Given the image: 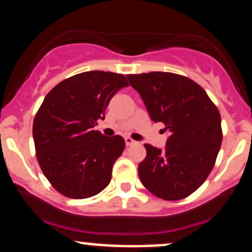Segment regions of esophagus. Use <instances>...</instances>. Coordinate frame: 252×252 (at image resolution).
I'll use <instances>...</instances> for the list:
<instances>
[{
    "instance_id": "1",
    "label": "esophagus",
    "mask_w": 252,
    "mask_h": 252,
    "mask_svg": "<svg viewBox=\"0 0 252 252\" xmlns=\"http://www.w3.org/2000/svg\"><path fill=\"white\" fill-rule=\"evenodd\" d=\"M135 143H136V141L132 140V138L126 137V146H131V144H135Z\"/></svg>"
}]
</instances>
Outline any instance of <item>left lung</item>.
I'll list each match as a JSON object with an SVG mask.
<instances>
[{
    "label": "left lung",
    "mask_w": 252,
    "mask_h": 252,
    "mask_svg": "<svg viewBox=\"0 0 252 252\" xmlns=\"http://www.w3.org/2000/svg\"><path fill=\"white\" fill-rule=\"evenodd\" d=\"M142 98L150 120L162 122L166 147L144 144L138 176L149 192L184 199L204 184L215 166L222 140L220 114L205 90L189 78L169 72L126 76Z\"/></svg>",
    "instance_id": "8db88e82"
}]
</instances>
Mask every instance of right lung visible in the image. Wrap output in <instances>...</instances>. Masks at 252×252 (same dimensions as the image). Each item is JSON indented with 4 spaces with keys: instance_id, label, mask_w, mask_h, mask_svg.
<instances>
[{
    "instance_id": "add662e5",
    "label": "right lung",
    "mask_w": 252,
    "mask_h": 252,
    "mask_svg": "<svg viewBox=\"0 0 252 252\" xmlns=\"http://www.w3.org/2000/svg\"><path fill=\"white\" fill-rule=\"evenodd\" d=\"M129 84L123 74L89 71L67 78L48 92L36 112L33 138L43 174L72 199L98 194L111 180L126 142L94 130L111 98Z\"/></svg>"
}]
</instances>
